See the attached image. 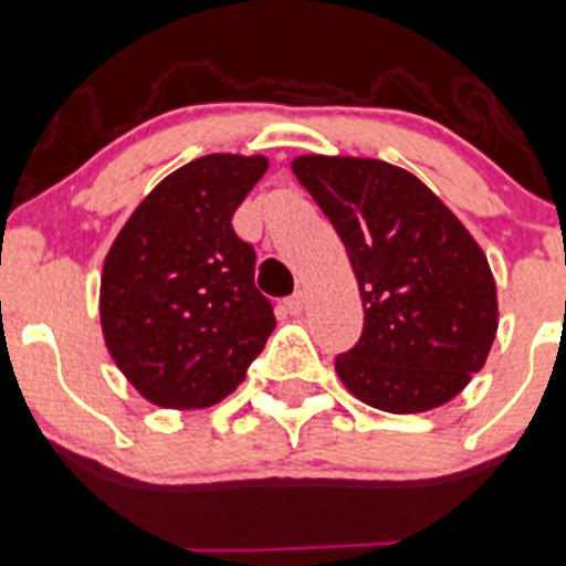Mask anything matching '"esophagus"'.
Listing matches in <instances>:
<instances>
[{
  "label": "esophagus",
  "instance_id": "34e87169",
  "mask_svg": "<svg viewBox=\"0 0 566 566\" xmlns=\"http://www.w3.org/2000/svg\"><path fill=\"white\" fill-rule=\"evenodd\" d=\"M303 306H306V293H303V290L293 293L290 298H284V308H287L290 314H301Z\"/></svg>",
  "mask_w": 566,
  "mask_h": 566
}]
</instances>
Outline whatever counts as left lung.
Listing matches in <instances>:
<instances>
[{
  "instance_id": "1",
  "label": "left lung",
  "mask_w": 566,
  "mask_h": 566,
  "mask_svg": "<svg viewBox=\"0 0 566 566\" xmlns=\"http://www.w3.org/2000/svg\"><path fill=\"white\" fill-rule=\"evenodd\" d=\"M293 174L353 263L363 333L336 358L363 403L392 415L442 407L485 366L499 328L483 249L418 176L382 159L308 154Z\"/></svg>"
}]
</instances>
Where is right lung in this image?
Masks as SVG:
<instances>
[{"mask_svg":"<svg viewBox=\"0 0 566 566\" xmlns=\"http://www.w3.org/2000/svg\"><path fill=\"white\" fill-rule=\"evenodd\" d=\"M265 157L208 154L157 184L113 241L99 279L111 358L165 409H206L247 379L276 328L233 213Z\"/></svg>","mask_w":566,"mask_h":566,"instance_id":"1","label":"right lung"}]
</instances>
